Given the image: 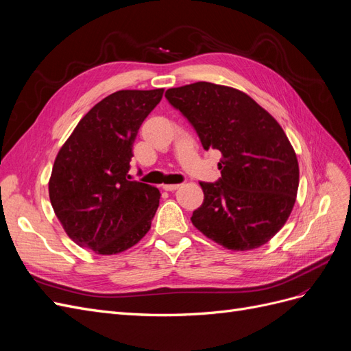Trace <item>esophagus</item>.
I'll return each mask as SVG.
<instances>
[{"instance_id": "obj_1", "label": "esophagus", "mask_w": 351, "mask_h": 351, "mask_svg": "<svg viewBox=\"0 0 351 351\" xmlns=\"http://www.w3.org/2000/svg\"><path fill=\"white\" fill-rule=\"evenodd\" d=\"M182 184H165L164 186V190H167V192H173V190H177Z\"/></svg>"}]
</instances>
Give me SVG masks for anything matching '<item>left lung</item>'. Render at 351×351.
<instances>
[{"mask_svg": "<svg viewBox=\"0 0 351 351\" xmlns=\"http://www.w3.org/2000/svg\"><path fill=\"white\" fill-rule=\"evenodd\" d=\"M165 97L204 149L222 155L221 178L200 183L205 199L193 226L230 250L263 246L289 219L299 189V162L282 127L247 93L224 84L196 82Z\"/></svg>", "mask_w": 351, "mask_h": 351, "instance_id": "obj_1", "label": "left lung"}]
</instances>
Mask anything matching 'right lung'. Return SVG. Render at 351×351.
<instances>
[{"label": "right lung", "instance_id": "add662e5", "mask_svg": "<svg viewBox=\"0 0 351 351\" xmlns=\"http://www.w3.org/2000/svg\"><path fill=\"white\" fill-rule=\"evenodd\" d=\"M164 89L119 90L83 117L52 167V209L67 236L97 254H117L151 228L161 193L130 182L133 143Z\"/></svg>", "mask_w": 351, "mask_h": 351}]
</instances>
